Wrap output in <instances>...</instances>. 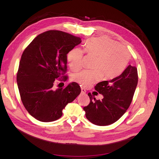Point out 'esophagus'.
Instances as JSON below:
<instances>
[{
  "label": "esophagus",
  "instance_id": "obj_1",
  "mask_svg": "<svg viewBox=\"0 0 159 159\" xmlns=\"http://www.w3.org/2000/svg\"><path fill=\"white\" fill-rule=\"evenodd\" d=\"M81 93L82 94H85L86 93V90L84 88H81Z\"/></svg>",
  "mask_w": 159,
  "mask_h": 159
}]
</instances>
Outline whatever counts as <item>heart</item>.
Returning a JSON list of instances; mask_svg holds the SVG:
<instances>
[{"label": "heart", "mask_w": 159, "mask_h": 159, "mask_svg": "<svg viewBox=\"0 0 159 159\" xmlns=\"http://www.w3.org/2000/svg\"><path fill=\"white\" fill-rule=\"evenodd\" d=\"M85 51L97 57L93 64L94 70H84L77 72L73 76V81L83 87H89L100 80L103 75L105 79H112L122 73L127 66L130 53L125 47L107 38H92L86 41ZM84 52L80 48L71 50L68 60L72 70H78L82 65Z\"/></svg>", "instance_id": "obj_1"}]
</instances>
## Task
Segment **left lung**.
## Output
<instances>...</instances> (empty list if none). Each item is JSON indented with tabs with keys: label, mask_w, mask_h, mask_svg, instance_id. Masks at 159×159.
<instances>
[{
	"label": "left lung",
	"mask_w": 159,
	"mask_h": 159,
	"mask_svg": "<svg viewBox=\"0 0 159 159\" xmlns=\"http://www.w3.org/2000/svg\"><path fill=\"white\" fill-rule=\"evenodd\" d=\"M137 83V69L131 65L118 77L98 83L95 89L102 94L103 98L96 100L91 93H88L90 103L84 107L86 118L99 126L116 122L131 105Z\"/></svg>",
	"instance_id": "8db88e82"
}]
</instances>
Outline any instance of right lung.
Segmentation results:
<instances>
[{"instance_id":"obj_1","label":"right lung","mask_w":159,"mask_h":159,"mask_svg":"<svg viewBox=\"0 0 159 159\" xmlns=\"http://www.w3.org/2000/svg\"><path fill=\"white\" fill-rule=\"evenodd\" d=\"M81 42V38L59 30H49L37 36L24 51L16 81L24 106L32 117L42 122L60 119L66 105L81 93L75 82L55 89V80L67 70V54Z\"/></svg>"}]
</instances>
